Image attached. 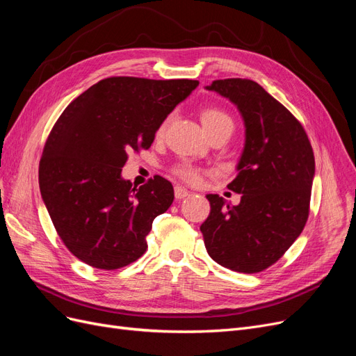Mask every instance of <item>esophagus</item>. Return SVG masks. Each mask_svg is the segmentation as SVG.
Returning <instances> with one entry per match:
<instances>
[{
    "instance_id": "esophagus-1",
    "label": "esophagus",
    "mask_w": 356,
    "mask_h": 356,
    "mask_svg": "<svg viewBox=\"0 0 356 356\" xmlns=\"http://www.w3.org/2000/svg\"><path fill=\"white\" fill-rule=\"evenodd\" d=\"M188 195H190V191H188L187 188L181 187V186H177V187H175V197H177V199H184V197H187Z\"/></svg>"
}]
</instances>
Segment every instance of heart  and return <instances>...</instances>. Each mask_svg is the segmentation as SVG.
Wrapping results in <instances>:
<instances>
[{
  "instance_id": "b5f03b06",
  "label": "heart",
  "mask_w": 356,
  "mask_h": 356,
  "mask_svg": "<svg viewBox=\"0 0 356 356\" xmlns=\"http://www.w3.org/2000/svg\"><path fill=\"white\" fill-rule=\"evenodd\" d=\"M200 120L202 124L204 127V131H207L209 135L215 131H218L221 127L225 126H233V122L230 115L225 113L224 110L218 108V106H204V108L200 110ZM168 122L165 120L161 123L157 129V135H163L165 134V129H166ZM174 174L181 178L182 181L190 182V184H197L202 178V170L196 166H193L190 163H179L175 169H174Z\"/></svg>"
}]
</instances>
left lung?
<instances>
[{
    "instance_id": "obj_1",
    "label": "left lung",
    "mask_w": 356,
    "mask_h": 356,
    "mask_svg": "<svg viewBox=\"0 0 356 356\" xmlns=\"http://www.w3.org/2000/svg\"><path fill=\"white\" fill-rule=\"evenodd\" d=\"M208 90L238 106L245 122L239 174L229 190L238 207L208 195L211 212L202 225L213 261L241 273H258L275 264L303 232L315 175L307 134L285 106L248 79L215 80Z\"/></svg>"
}]
</instances>
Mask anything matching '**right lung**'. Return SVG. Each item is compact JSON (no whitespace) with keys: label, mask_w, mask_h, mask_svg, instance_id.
<instances>
[{"label":"right lung","mask_w":356,"mask_h":356,"mask_svg":"<svg viewBox=\"0 0 356 356\" xmlns=\"http://www.w3.org/2000/svg\"><path fill=\"white\" fill-rule=\"evenodd\" d=\"M197 80L108 77L58 118L40 160L41 197L62 242L95 268L115 270L147 251L174 187L156 175L139 188L122 178L129 153L152 147L159 126Z\"/></svg>","instance_id":"1"}]
</instances>
